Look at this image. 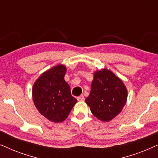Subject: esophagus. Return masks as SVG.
Segmentation results:
<instances>
[{
  "label": "esophagus",
  "instance_id": "obj_1",
  "mask_svg": "<svg viewBox=\"0 0 158 158\" xmlns=\"http://www.w3.org/2000/svg\"><path fill=\"white\" fill-rule=\"evenodd\" d=\"M84 99H85V98H84V96H83V95H81V96L77 97V100L78 101H83Z\"/></svg>",
  "mask_w": 158,
  "mask_h": 158
}]
</instances>
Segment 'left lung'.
Masks as SVG:
<instances>
[{"instance_id":"obj_1","label":"left lung","mask_w":158,"mask_h":158,"mask_svg":"<svg viewBox=\"0 0 158 158\" xmlns=\"http://www.w3.org/2000/svg\"><path fill=\"white\" fill-rule=\"evenodd\" d=\"M127 90L122 80L107 69L94 73L85 103L92 114L102 122H109L122 111L127 103Z\"/></svg>"}]
</instances>
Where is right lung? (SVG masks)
<instances>
[{
  "label": "right lung",
  "instance_id": "right-lung-1",
  "mask_svg": "<svg viewBox=\"0 0 158 158\" xmlns=\"http://www.w3.org/2000/svg\"><path fill=\"white\" fill-rule=\"evenodd\" d=\"M67 71L63 64H57L39 77L32 88V97L39 112L53 122H63L77 102L64 81Z\"/></svg>",
  "mask_w": 158,
  "mask_h": 158
}]
</instances>
